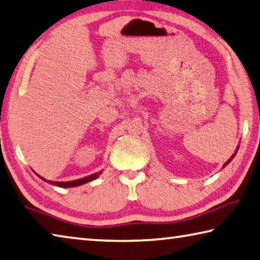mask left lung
Returning <instances> with one entry per match:
<instances>
[{
  "label": "left lung",
  "instance_id": "8db88e82",
  "mask_svg": "<svg viewBox=\"0 0 260 260\" xmlns=\"http://www.w3.org/2000/svg\"><path fill=\"white\" fill-rule=\"evenodd\" d=\"M239 146H240V145H238V148H237V150H235V152H234L232 155H231V158L228 160V161H226V162L223 165V168H224V167H226V166H228V165H229L231 161H232L233 158L235 157V154H237V152H238V150H239Z\"/></svg>",
  "mask_w": 260,
  "mask_h": 260
}]
</instances>
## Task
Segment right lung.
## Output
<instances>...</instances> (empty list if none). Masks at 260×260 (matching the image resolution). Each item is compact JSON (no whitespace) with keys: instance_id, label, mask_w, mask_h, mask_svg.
<instances>
[{"instance_id":"obj_1","label":"right lung","mask_w":260,"mask_h":260,"mask_svg":"<svg viewBox=\"0 0 260 260\" xmlns=\"http://www.w3.org/2000/svg\"><path fill=\"white\" fill-rule=\"evenodd\" d=\"M36 174V173H35ZM102 174V171L100 172H96L92 174V175H88V176H85L83 178H78V179H75V181H69V182H53V181H48V179H45L44 177L40 176L39 174H36L37 176H39L40 178L43 179L44 182L49 183V184H52V185L54 186H59V187H75V186H79V185H83V184L85 183H88L91 181H94V179H96L99 176H100Z\"/></svg>"}]
</instances>
